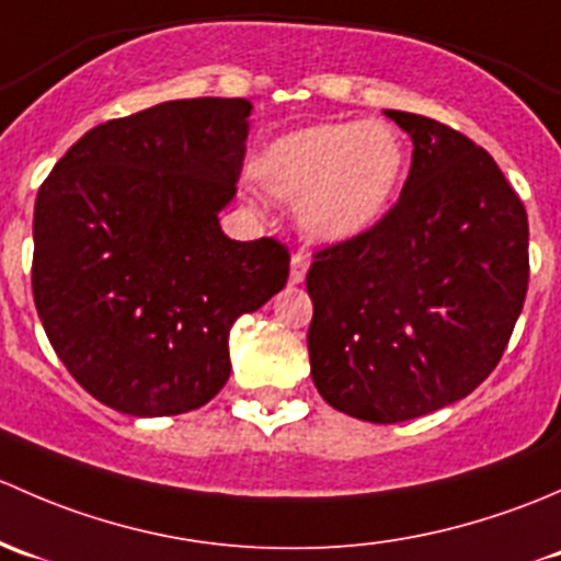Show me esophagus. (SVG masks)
<instances>
[{"mask_svg":"<svg viewBox=\"0 0 561 561\" xmlns=\"http://www.w3.org/2000/svg\"><path fill=\"white\" fill-rule=\"evenodd\" d=\"M308 267H310V259L305 256L302 251H297L291 256V283H302L305 275H308Z\"/></svg>","mask_w":561,"mask_h":561,"instance_id":"obj_1","label":"esophagus"}]
</instances>
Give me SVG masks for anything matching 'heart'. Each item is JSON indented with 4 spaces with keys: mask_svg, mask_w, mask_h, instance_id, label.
Listing matches in <instances>:
<instances>
[{
    "mask_svg": "<svg viewBox=\"0 0 561 561\" xmlns=\"http://www.w3.org/2000/svg\"><path fill=\"white\" fill-rule=\"evenodd\" d=\"M264 186L299 202L316 240L359 238L389 213L405 172V148L378 121H332L278 137L256 164Z\"/></svg>",
    "mask_w": 561,
    "mask_h": 561,
    "instance_id": "1",
    "label": "heart"
}]
</instances>
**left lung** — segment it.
I'll use <instances>...</instances> for the list:
<instances>
[{
  "mask_svg": "<svg viewBox=\"0 0 561 561\" xmlns=\"http://www.w3.org/2000/svg\"><path fill=\"white\" fill-rule=\"evenodd\" d=\"M413 140L400 199L359 238L313 253L310 375L340 413L419 419L500 365L529 286L522 196L481 146L386 110Z\"/></svg>",
  "mask_w": 561,
  "mask_h": 561,
  "instance_id": "left-lung-1",
  "label": "left lung"
}]
</instances>
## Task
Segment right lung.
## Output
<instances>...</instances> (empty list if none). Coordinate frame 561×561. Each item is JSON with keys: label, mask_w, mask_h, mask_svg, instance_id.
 Instances as JSON below:
<instances>
[{"label": "right lung", "mask_w": 561, "mask_h": 561, "mask_svg": "<svg viewBox=\"0 0 561 561\" xmlns=\"http://www.w3.org/2000/svg\"><path fill=\"white\" fill-rule=\"evenodd\" d=\"M251 102H161L85 131L34 202L32 294L75 380L129 415H178L229 380V329L288 280V248L229 240Z\"/></svg>", "instance_id": "obj_1"}]
</instances>
